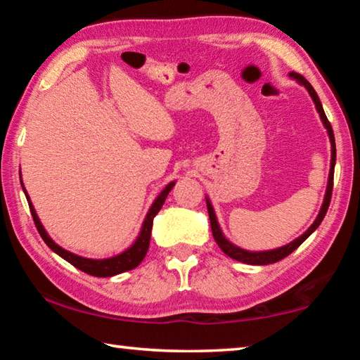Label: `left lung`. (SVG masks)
I'll return each instance as SVG.
<instances>
[{
	"instance_id": "1",
	"label": "left lung",
	"mask_w": 360,
	"mask_h": 360,
	"mask_svg": "<svg viewBox=\"0 0 360 360\" xmlns=\"http://www.w3.org/2000/svg\"><path fill=\"white\" fill-rule=\"evenodd\" d=\"M289 77L290 79H295V81L303 85L304 89H307V92L311 96V100L316 106V111H318L319 117L322 120V125L326 127L327 130V135L328 139H330V172H328V179H327V188H326V195H324V202H322V206L319 210V214L318 217L314 219V222L309 225V229L304 231L303 235L298 236L294 241H290L289 245L281 246V248H276V249H270V251H246V249H243L240 246L233 245V243L229 241L225 238L224 231L221 230V225L217 222V217H216V212L214 208H212L211 205V200L206 197V206H208V214H210V222H211V230H212V236H214L216 243L219 245V248L222 249L224 254H227L229 257L243 262V264H249V265H268V264H275V262H279L284 257H288L289 254H292L295 251V249L302 245V243L308 238L309 235L313 233V231L319 227L322 219L326 217V212L328 210V205H330V197H332V188H333V172H335V162H337V148H335V136H333V130H332V125L330 122L327 120V115L324 112V108L321 105V100L318 94H316V90L313 89V85L309 84L307 79H304L302 75H298V72H289Z\"/></svg>"
}]
</instances>
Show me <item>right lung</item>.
I'll return each instance as SVG.
<instances>
[{"instance_id": "1", "label": "right lung", "mask_w": 360, "mask_h": 360, "mask_svg": "<svg viewBox=\"0 0 360 360\" xmlns=\"http://www.w3.org/2000/svg\"><path fill=\"white\" fill-rule=\"evenodd\" d=\"M20 184H22L23 192H25L27 202H28V206H30V211H32V216H33L36 229H38L41 238L44 240L46 245L51 248L53 252L58 254L60 257L65 259L66 262H70L71 265H75L76 268L82 270L84 273H87V275L98 276V278H109V276L119 275V273L133 270V268H136L139 264H141L143 259L146 257V254H148V249H149L150 231H152V224H154V217L157 216V212L162 210V206H163V203H165L169 191H172V188L174 187L176 181L169 182V184H167L165 188H163V191L157 195V198L154 200V203L150 205L148 214H146V217H144L141 230H139L135 243H133L130 248H127L125 251H122L120 254L112 255V257H106V259L82 257V255L70 252V251H66V249H63L62 246H58L57 243L53 241L51 236H49V233L44 229V225L41 224L38 214H36V210H34L32 200H30L28 193L25 191L23 181H20Z\"/></svg>"}]
</instances>
